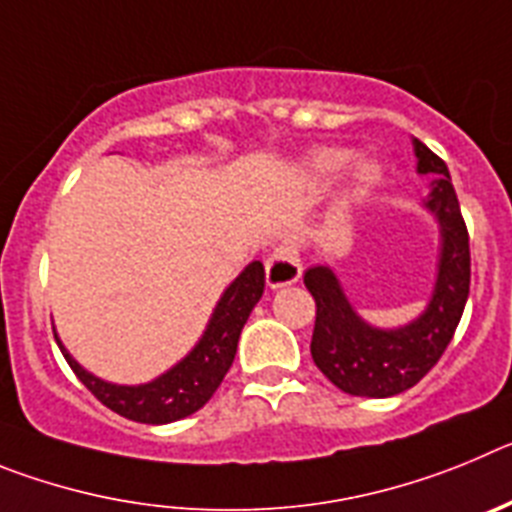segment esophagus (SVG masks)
Here are the masks:
<instances>
[{
  "mask_svg": "<svg viewBox=\"0 0 512 512\" xmlns=\"http://www.w3.org/2000/svg\"><path fill=\"white\" fill-rule=\"evenodd\" d=\"M302 274V264H300V253L292 243H282V246L274 248L269 259H266V284L271 289L279 287H289V284H295Z\"/></svg>",
  "mask_w": 512,
  "mask_h": 512,
  "instance_id": "esophagus-1",
  "label": "esophagus"
}]
</instances>
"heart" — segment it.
<instances>
[{
    "mask_svg": "<svg viewBox=\"0 0 512 512\" xmlns=\"http://www.w3.org/2000/svg\"><path fill=\"white\" fill-rule=\"evenodd\" d=\"M346 158L348 156L343 151H315L307 158V169L318 176H330L346 164ZM354 179L359 187H372L379 179V166L372 164V161H361L354 171Z\"/></svg>",
    "mask_w": 512,
    "mask_h": 512,
    "instance_id": "obj_1",
    "label": "heart"
}]
</instances>
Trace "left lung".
<instances>
[{
  "instance_id": "8db88e82",
  "label": "left lung",
  "mask_w": 512,
  "mask_h": 512,
  "mask_svg": "<svg viewBox=\"0 0 512 512\" xmlns=\"http://www.w3.org/2000/svg\"><path fill=\"white\" fill-rule=\"evenodd\" d=\"M413 146L418 174L436 176L425 207L441 233L436 287L423 315L402 328H374L346 300L333 269L312 266L305 271V287L315 300L312 361L338 390L356 397H392L418 384L454 338L469 297V233L449 169L418 138Z\"/></svg>"
}]
</instances>
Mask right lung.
Here are the masks:
<instances>
[{"label":"right lung","mask_w":512,"mask_h":512,"mask_svg":"<svg viewBox=\"0 0 512 512\" xmlns=\"http://www.w3.org/2000/svg\"><path fill=\"white\" fill-rule=\"evenodd\" d=\"M261 295H264V264L253 261L223 292L200 343L179 364L171 366L169 372L138 387H125V384H112L94 377L84 366L76 364L74 356L61 346L58 336L56 343L81 384L112 413L135 420V423H174V420L197 413L215 395L233 364L243 325Z\"/></svg>","instance_id":"right-lung-1"}]
</instances>
